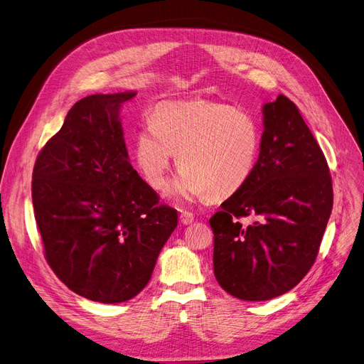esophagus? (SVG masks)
<instances>
[{"instance_id": "esophagus-1", "label": "esophagus", "mask_w": 364, "mask_h": 364, "mask_svg": "<svg viewBox=\"0 0 364 364\" xmlns=\"http://www.w3.org/2000/svg\"><path fill=\"white\" fill-rule=\"evenodd\" d=\"M180 220H181V223H183L184 225H187V224H192V223L195 221V217H193V214H192V213L181 211V214H180Z\"/></svg>"}]
</instances>
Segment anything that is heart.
<instances>
[{
  "label": "heart",
  "mask_w": 364,
  "mask_h": 364,
  "mask_svg": "<svg viewBox=\"0 0 364 364\" xmlns=\"http://www.w3.org/2000/svg\"><path fill=\"white\" fill-rule=\"evenodd\" d=\"M259 147V127L250 113L213 102H164L137 134L136 159L146 181L164 188L177 153L181 171L171 195L220 199L251 178Z\"/></svg>",
  "instance_id": "b5f03b06"
}]
</instances>
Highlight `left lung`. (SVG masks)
Masks as SVG:
<instances>
[{
    "label": "left lung",
    "mask_w": 364,
    "mask_h": 364,
    "mask_svg": "<svg viewBox=\"0 0 364 364\" xmlns=\"http://www.w3.org/2000/svg\"><path fill=\"white\" fill-rule=\"evenodd\" d=\"M262 117L251 178L209 220L215 279L243 301L295 288L316 261L333 205L326 158L295 103L280 94ZM242 218L253 221L242 225Z\"/></svg>",
    "instance_id": "8db88e82"
}]
</instances>
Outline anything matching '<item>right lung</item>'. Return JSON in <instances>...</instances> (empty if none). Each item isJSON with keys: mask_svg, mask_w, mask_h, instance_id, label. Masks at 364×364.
I'll return each instance as SVG.
<instances>
[{"mask_svg": "<svg viewBox=\"0 0 364 364\" xmlns=\"http://www.w3.org/2000/svg\"><path fill=\"white\" fill-rule=\"evenodd\" d=\"M136 91L76 102L36 158L32 203L44 255L70 291L124 302L149 283L176 230L174 208L129 164L119 110Z\"/></svg>", "mask_w": 364, "mask_h": 364, "instance_id": "right-lung-1", "label": "right lung"}]
</instances>
